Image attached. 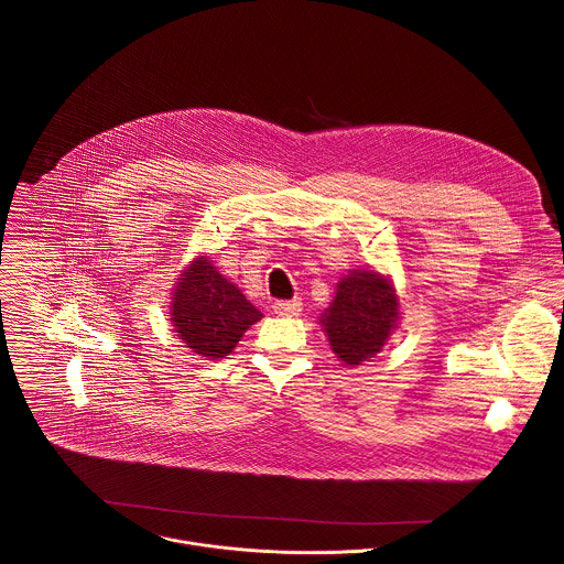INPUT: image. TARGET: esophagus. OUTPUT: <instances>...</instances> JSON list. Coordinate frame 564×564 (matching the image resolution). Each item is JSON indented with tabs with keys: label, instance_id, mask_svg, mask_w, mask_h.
Wrapping results in <instances>:
<instances>
[{
	"label": "esophagus",
	"instance_id": "34e87169",
	"mask_svg": "<svg viewBox=\"0 0 564 564\" xmlns=\"http://www.w3.org/2000/svg\"><path fill=\"white\" fill-rule=\"evenodd\" d=\"M272 312L279 316H299L301 314V303L299 301H274Z\"/></svg>",
	"mask_w": 564,
	"mask_h": 564
}]
</instances>
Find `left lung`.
Segmentation results:
<instances>
[{
    "instance_id": "left-lung-1",
    "label": "left lung",
    "mask_w": 564,
    "mask_h": 564,
    "mask_svg": "<svg viewBox=\"0 0 564 564\" xmlns=\"http://www.w3.org/2000/svg\"><path fill=\"white\" fill-rule=\"evenodd\" d=\"M401 305L392 279L359 268L337 283L333 303L318 316L333 352L344 366H361L377 357L399 328Z\"/></svg>"
}]
</instances>
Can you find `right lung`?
<instances>
[{
    "label": "right lung",
    "mask_w": 564,
    "mask_h": 564,
    "mask_svg": "<svg viewBox=\"0 0 564 564\" xmlns=\"http://www.w3.org/2000/svg\"><path fill=\"white\" fill-rule=\"evenodd\" d=\"M170 316L185 348L198 357L223 359L263 314L200 254L178 274Z\"/></svg>",
    "instance_id": "1"
}]
</instances>
